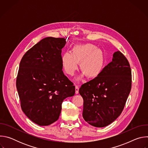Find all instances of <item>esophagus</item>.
I'll return each instance as SVG.
<instances>
[{
    "label": "esophagus",
    "mask_w": 148,
    "mask_h": 148,
    "mask_svg": "<svg viewBox=\"0 0 148 148\" xmlns=\"http://www.w3.org/2000/svg\"><path fill=\"white\" fill-rule=\"evenodd\" d=\"M79 93V87L75 85V94H78Z\"/></svg>",
    "instance_id": "obj_1"
}]
</instances>
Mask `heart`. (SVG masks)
I'll list each match as a JSON object with an SVG mask.
<instances>
[{
    "mask_svg": "<svg viewBox=\"0 0 148 148\" xmlns=\"http://www.w3.org/2000/svg\"><path fill=\"white\" fill-rule=\"evenodd\" d=\"M83 73L78 78L86 75L89 78H95L102 72L105 66L103 51L94 45H77L72 48V53L66 52L61 56L63 70L69 75H73L78 68Z\"/></svg>",
    "mask_w": 148,
    "mask_h": 148,
    "instance_id": "1",
    "label": "heart"
}]
</instances>
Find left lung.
I'll list each match as a JSON object with an SVG mask.
<instances>
[{
	"mask_svg": "<svg viewBox=\"0 0 148 148\" xmlns=\"http://www.w3.org/2000/svg\"><path fill=\"white\" fill-rule=\"evenodd\" d=\"M131 69L119 51L97 78L82 84L79 93L84 99L82 116L90 125L105 127L121 114L131 89Z\"/></svg>",
	"mask_w": 148,
	"mask_h": 148,
	"instance_id": "8db88e82",
	"label": "left lung"
}]
</instances>
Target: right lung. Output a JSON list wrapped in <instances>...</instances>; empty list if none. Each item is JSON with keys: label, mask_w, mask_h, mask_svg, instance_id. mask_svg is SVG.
I'll use <instances>...</instances> for the list:
<instances>
[{"label": "right lung", "mask_w": 148, "mask_h": 148, "mask_svg": "<svg viewBox=\"0 0 148 148\" xmlns=\"http://www.w3.org/2000/svg\"><path fill=\"white\" fill-rule=\"evenodd\" d=\"M64 38L46 37L29 50L20 61L16 87L25 114L40 126L58 120L64 99L74 96L75 86L63 73Z\"/></svg>", "instance_id": "1"}]
</instances>
